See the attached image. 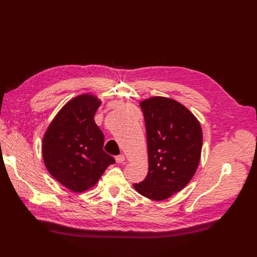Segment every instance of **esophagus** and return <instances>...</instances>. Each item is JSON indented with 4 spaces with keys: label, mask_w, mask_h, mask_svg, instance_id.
Returning a JSON list of instances; mask_svg holds the SVG:
<instances>
[{
    "label": "esophagus",
    "mask_w": 257,
    "mask_h": 257,
    "mask_svg": "<svg viewBox=\"0 0 257 257\" xmlns=\"http://www.w3.org/2000/svg\"><path fill=\"white\" fill-rule=\"evenodd\" d=\"M115 161L117 164H123L124 161H125V156L121 154V155H117V156H115Z\"/></svg>",
    "instance_id": "esophagus-1"
}]
</instances>
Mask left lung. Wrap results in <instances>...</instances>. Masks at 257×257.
I'll list each match as a JSON object with an SVG mask.
<instances>
[{
  "label": "left lung",
  "instance_id": "obj_1",
  "mask_svg": "<svg viewBox=\"0 0 257 257\" xmlns=\"http://www.w3.org/2000/svg\"><path fill=\"white\" fill-rule=\"evenodd\" d=\"M147 131L149 172L134 188L155 201L170 198L191 181L202 150V129L177 101L153 97L141 103Z\"/></svg>",
  "mask_w": 257,
  "mask_h": 257
}]
</instances>
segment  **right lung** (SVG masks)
Returning a JSON list of instances; mask_svg holds the SVG:
<instances>
[{
  "label": "right lung",
  "mask_w": 257,
  "mask_h": 257,
  "mask_svg": "<svg viewBox=\"0 0 257 257\" xmlns=\"http://www.w3.org/2000/svg\"><path fill=\"white\" fill-rule=\"evenodd\" d=\"M101 102L90 94L71 100L49 126L43 141L45 165L69 190L84 192L115 160L103 150L104 134L94 123Z\"/></svg>",
  "instance_id": "1"
}]
</instances>
